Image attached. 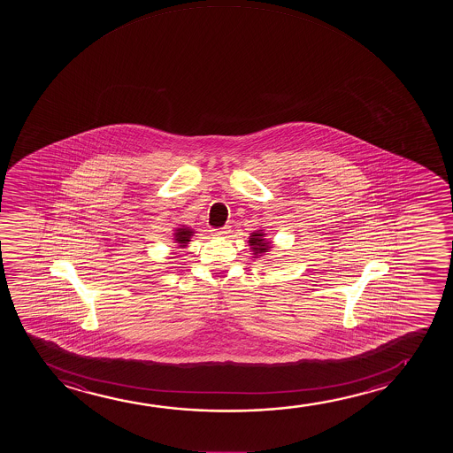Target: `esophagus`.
I'll return each instance as SVG.
<instances>
[{
    "mask_svg": "<svg viewBox=\"0 0 453 453\" xmlns=\"http://www.w3.org/2000/svg\"><path fill=\"white\" fill-rule=\"evenodd\" d=\"M213 234L217 236H227L230 234V227H223V229H215Z\"/></svg>",
    "mask_w": 453,
    "mask_h": 453,
    "instance_id": "esophagus-1",
    "label": "esophagus"
}]
</instances>
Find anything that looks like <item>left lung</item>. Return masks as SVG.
Returning a JSON list of instances; mask_svg holds the SVG:
<instances>
[{"label": "left lung", "mask_w": 453, "mask_h": 453, "mask_svg": "<svg viewBox=\"0 0 453 453\" xmlns=\"http://www.w3.org/2000/svg\"><path fill=\"white\" fill-rule=\"evenodd\" d=\"M249 246L252 248L255 258L261 257L263 254H266V252H269V250L273 249V244L266 240V234H263L261 230H257L254 234H250Z\"/></svg>", "instance_id": "left-lung-1"}]
</instances>
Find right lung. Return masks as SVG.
Wrapping results in <instances>:
<instances>
[{
    "label": "right lung",
    "instance_id": "obj_1",
    "mask_svg": "<svg viewBox=\"0 0 453 453\" xmlns=\"http://www.w3.org/2000/svg\"><path fill=\"white\" fill-rule=\"evenodd\" d=\"M193 234L195 232L190 227H178L174 232V242H178L180 248H184V246H187V242H190Z\"/></svg>",
    "mask_w": 453,
    "mask_h": 453
}]
</instances>
